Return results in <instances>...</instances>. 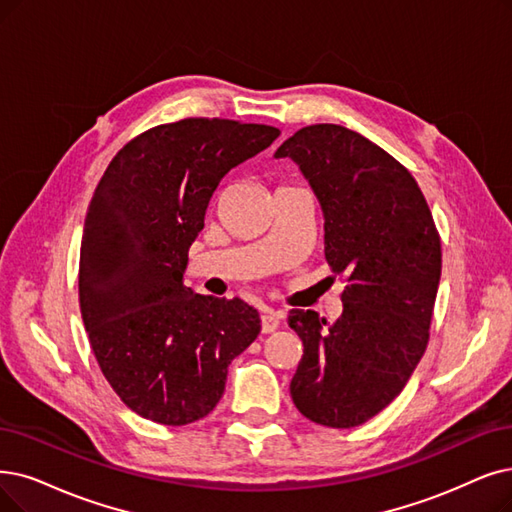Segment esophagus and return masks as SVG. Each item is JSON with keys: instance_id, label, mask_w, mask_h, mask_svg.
I'll return each mask as SVG.
<instances>
[{"instance_id": "esophagus-1", "label": "esophagus", "mask_w": 512, "mask_h": 512, "mask_svg": "<svg viewBox=\"0 0 512 512\" xmlns=\"http://www.w3.org/2000/svg\"><path fill=\"white\" fill-rule=\"evenodd\" d=\"M260 325H262V332L264 334H271L279 327V315L275 311H264L260 315Z\"/></svg>"}]
</instances>
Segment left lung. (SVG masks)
<instances>
[{"label":"left lung","mask_w":512,"mask_h":512,"mask_svg":"<svg viewBox=\"0 0 512 512\" xmlns=\"http://www.w3.org/2000/svg\"><path fill=\"white\" fill-rule=\"evenodd\" d=\"M275 157L296 161L309 180L325 260L346 279L332 325L315 311H290L304 346L290 395L309 420L353 428L403 391L426 351L441 239L410 170L349 128L306 126Z\"/></svg>","instance_id":"obj_1"}]
</instances>
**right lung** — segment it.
<instances>
[{
    "label": "right lung",
    "instance_id": "add662e5",
    "mask_svg": "<svg viewBox=\"0 0 512 512\" xmlns=\"http://www.w3.org/2000/svg\"><path fill=\"white\" fill-rule=\"evenodd\" d=\"M273 126L189 117L136 136L102 174L79 252V306L102 374L132 412L185 426L224 393L260 315L182 275L220 180L273 145Z\"/></svg>",
    "mask_w": 512,
    "mask_h": 512
}]
</instances>
